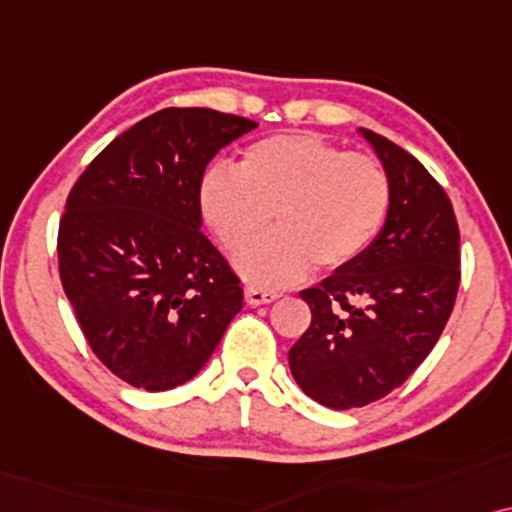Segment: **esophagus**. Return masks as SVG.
Segmentation results:
<instances>
[{"mask_svg": "<svg viewBox=\"0 0 512 512\" xmlns=\"http://www.w3.org/2000/svg\"><path fill=\"white\" fill-rule=\"evenodd\" d=\"M281 297V292L274 290H264V288H255V285H248L245 288V302L250 306H262V304H271L274 299Z\"/></svg>", "mask_w": 512, "mask_h": 512, "instance_id": "obj_1", "label": "esophagus"}]
</instances>
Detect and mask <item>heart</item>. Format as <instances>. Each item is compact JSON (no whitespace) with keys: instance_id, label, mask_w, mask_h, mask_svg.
Instances as JSON below:
<instances>
[{"instance_id":"1","label":"heart","mask_w":512,"mask_h":512,"mask_svg":"<svg viewBox=\"0 0 512 512\" xmlns=\"http://www.w3.org/2000/svg\"><path fill=\"white\" fill-rule=\"evenodd\" d=\"M199 201L227 250L256 240L277 213V234L236 257L248 281L276 288L311 264L337 269L363 255L384 227L391 182L372 156L311 133H283L245 149L238 170L210 168Z\"/></svg>"}]
</instances>
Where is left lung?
<instances>
[{
	"label": "left lung",
	"instance_id": "obj_1",
	"mask_svg": "<svg viewBox=\"0 0 512 512\" xmlns=\"http://www.w3.org/2000/svg\"><path fill=\"white\" fill-rule=\"evenodd\" d=\"M391 182L384 227L363 255L299 292L311 325L288 353L299 388L332 410L370 405L405 384L445 330L459 290V224L435 177L358 128Z\"/></svg>",
	"mask_w": 512,
	"mask_h": 512
}]
</instances>
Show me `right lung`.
<instances>
[{"mask_svg": "<svg viewBox=\"0 0 512 512\" xmlns=\"http://www.w3.org/2000/svg\"><path fill=\"white\" fill-rule=\"evenodd\" d=\"M250 119L168 107L114 138L67 196L58 231L65 295L95 356L126 384L194 379L243 309V290L201 231L199 189Z\"/></svg>", "mask_w": 512, "mask_h": 512, "instance_id": "add662e5", "label": "right lung"}]
</instances>
